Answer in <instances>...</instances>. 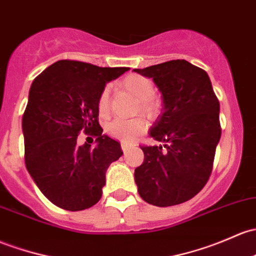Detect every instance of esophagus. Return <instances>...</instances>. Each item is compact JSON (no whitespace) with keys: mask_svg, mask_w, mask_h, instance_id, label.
Wrapping results in <instances>:
<instances>
[{"mask_svg":"<svg viewBox=\"0 0 256 256\" xmlns=\"http://www.w3.org/2000/svg\"><path fill=\"white\" fill-rule=\"evenodd\" d=\"M130 148H131V144H124V142H122V144H121V150H122L124 152H128V150H130Z\"/></svg>","mask_w":256,"mask_h":256,"instance_id":"1","label":"esophagus"}]
</instances>
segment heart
Segmentation results:
<instances>
[{
  "label": "heart",
  "instance_id": "obj_1",
  "mask_svg": "<svg viewBox=\"0 0 256 256\" xmlns=\"http://www.w3.org/2000/svg\"><path fill=\"white\" fill-rule=\"evenodd\" d=\"M122 87L136 98L140 99L138 109L146 114H154L158 109V102L152 96L154 92L153 82L141 74H128L121 82ZM98 112L106 118L110 110V87L103 88L98 98ZM147 128V122L144 118L137 116L132 119H114L106 124V132L114 138L122 142H132L136 137L144 134Z\"/></svg>",
  "mask_w": 256,
  "mask_h": 256
}]
</instances>
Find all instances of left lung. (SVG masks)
Wrapping results in <instances>:
<instances>
[{
    "instance_id": "obj_1",
    "label": "left lung",
    "mask_w": 256,
    "mask_h": 256,
    "mask_svg": "<svg viewBox=\"0 0 256 256\" xmlns=\"http://www.w3.org/2000/svg\"><path fill=\"white\" fill-rule=\"evenodd\" d=\"M134 71L152 78L163 99L162 115L150 131L163 146H141L137 190L150 205H179L200 192L211 176L220 138V102L206 71L185 60Z\"/></svg>"
}]
</instances>
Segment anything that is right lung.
<instances>
[{"label": "right lung", "instance_id": "obj_1", "mask_svg": "<svg viewBox=\"0 0 256 256\" xmlns=\"http://www.w3.org/2000/svg\"><path fill=\"white\" fill-rule=\"evenodd\" d=\"M126 71L60 60L32 83L22 120L26 166L54 205L82 211L100 200L106 169L122 150L103 135L96 104L106 83ZM80 130L96 136V146L76 144Z\"/></svg>", "mask_w": 256, "mask_h": 256}]
</instances>
